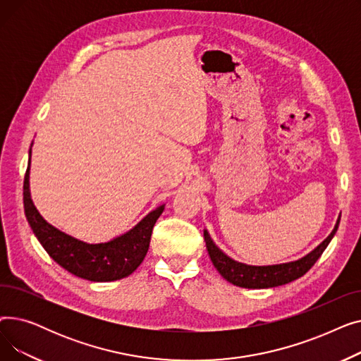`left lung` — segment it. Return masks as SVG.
I'll use <instances>...</instances> for the list:
<instances>
[{"label": "left lung", "instance_id": "1", "mask_svg": "<svg viewBox=\"0 0 361 361\" xmlns=\"http://www.w3.org/2000/svg\"><path fill=\"white\" fill-rule=\"evenodd\" d=\"M338 225L339 218L332 233L305 257L288 263L269 264V267H252V264L235 262L218 247L206 230L203 231V235L207 253L211 256L214 267L226 281L241 288H272L295 281L305 275L328 247V244L331 243L338 230Z\"/></svg>", "mask_w": 361, "mask_h": 361}]
</instances>
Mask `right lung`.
<instances>
[{
    "label": "right lung",
    "instance_id": "obj_1",
    "mask_svg": "<svg viewBox=\"0 0 361 361\" xmlns=\"http://www.w3.org/2000/svg\"><path fill=\"white\" fill-rule=\"evenodd\" d=\"M30 152L32 150H29V166L23 183L25 215L47 253L70 274L93 282L117 281L135 272L147 253L152 230L165 206L162 204L155 211L149 212L128 233L108 243L89 244L80 241L56 230L35 207L29 188Z\"/></svg>",
    "mask_w": 361,
    "mask_h": 361
}]
</instances>
